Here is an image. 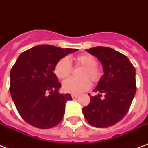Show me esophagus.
I'll return each instance as SVG.
<instances>
[{
	"mask_svg": "<svg viewBox=\"0 0 148 148\" xmlns=\"http://www.w3.org/2000/svg\"><path fill=\"white\" fill-rule=\"evenodd\" d=\"M71 97H72V99H73V100H75V99H77V97H78V95H72Z\"/></svg>",
	"mask_w": 148,
	"mask_h": 148,
	"instance_id": "esophagus-1",
	"label": "esophagus"
}]
</instances>
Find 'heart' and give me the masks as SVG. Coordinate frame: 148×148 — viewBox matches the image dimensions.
Returning a JSON list of instances; mask_svg holds the SVG:
<instances>
[{"mask_svg":"<svg viewBox=\"0 0 148 148\" xmlns=\"http://www.w3.org/2000/svg\"><path fill=\"white\" fill-rule=\"evenodd\" d=\"M77 65L83 66L84 69L81 73L82 78H69L62 84L63 90L73 95H79L90 89L91 82L97 83L101 77V73L96 65L97 60L94 56L84 53L74 58ZM71 73V63L67 58H63L58 61L54 67V74L59 79H65Z\"/></svg>","mask_w":148,"mask_h":148,"instance_id":"heart-1","label":"heart"}]
</instances>
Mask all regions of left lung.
<instances>
[{"mask_svg": "<svg viewBox=\"0 0 148 148\" xmlns=\"http://www.w3.org/2000/svg\"><path fill=\"white\" fill-rule=\"evenodd\" d=\"M97 58L103 67V74L90 96V102L83 108L87 121L96 127L113 126L128 112L136 92L135 68L126 56L105 47L86 50ZM105 94V99L99 98Z\"/></svg>", "mask_w": 148, "mask_h": 148, "instance_id": "8db88e82", "label": "left lung"}]
</instances>
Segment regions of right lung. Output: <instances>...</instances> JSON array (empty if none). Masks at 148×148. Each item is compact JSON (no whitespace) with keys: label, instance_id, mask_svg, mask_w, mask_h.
Instances as JSON below:
<instances>
[{"label":"right lung","instance_id":"add662e5","mask_svg":"<svg viewBox=\"0 0 148 148\" xmlns=\"http://www.w3.org/2000/svg\"><path fill=\"white\" fill-rule=\"evenodd\" d=\"M78 49L42 45L19 55L10 74V92L17 111L32 126L49 129L62 120L70 94L59 93L60 84L54 74L59 60Z\"/></svg>","mask_w":148,"mask_h":148}]
</instances>
